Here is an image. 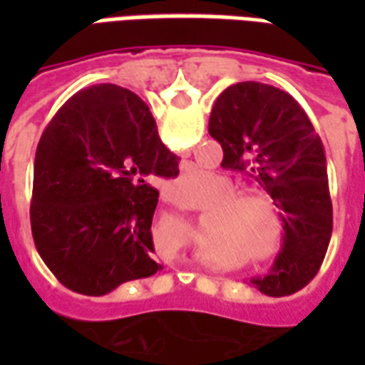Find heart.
Segmentation results:
<instances>
[{"label": "heart", "mask_w": 365, "mask_h": 365, "mask_svg": "<svg viewBox=\"0 0 365 365\" xmlns=\"http://www.w3.org/2000/svg\"><path fill=\"white\" fill-rule=\"evenodd\" d=\"M205 182V170H193L180 175L175 185L183 193H193ZM221 187L227 197L219 199L203 215L205 229L211 235L203 240L205 246H227L235 252H246L254 264H274L285 246L283 215L275 199L264 190L237 191V185L227 178L221 180Z\"/></svg>", "instance_id": "obj_1"}]
</instances>
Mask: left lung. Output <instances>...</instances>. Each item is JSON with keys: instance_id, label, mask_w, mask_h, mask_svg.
I'll return each mask as SVG.
<instances>
[{"instance_id": "1", "label": "left lung", "mask_w": 365, "mask_h": 365, "mask_svg": "<svg viewBox=\"0 0 365 365\" xmlns=\"http://www.w3.org/2000/svg\"><path fill=\"white\" fill-rule=\"evenodd\" d=\"M209 135L222 166L250 170L283 211L285 246L272 274L252 279L266 295H291L321 268L332 235L327 156L313 123L287 91L240 82L217 97Z\"/></svg>"}]
</instances>
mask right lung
<instances>
[{
    "label": "right lung",
    "instance_id": "right-lung-1",
    "mask_svg": "<svg viewBox=\"0 0 365 365\" xmlns=\"http://www.w3.org/2000/svg\"><path fill=\"white\" fill-rule=\"evenodd\" d=\"M178 156L162 144L148 105L99 83L74 93L38 140L31 230L64 287L99 297L150 277L154 178H175Z\"/></svg>",
    "mask_w": 365,
    "mask_h": 365
}]
</instances>
